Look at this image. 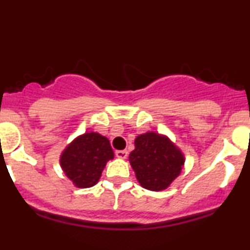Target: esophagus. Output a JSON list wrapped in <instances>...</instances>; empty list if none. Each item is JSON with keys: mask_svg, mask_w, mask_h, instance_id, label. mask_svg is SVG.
Instances as JSON below:
<instances>
[{"mask_svg": "<svg viewBox=\"0 0 250 250\" xmlns=\"http://www.w3.org/2000/svg\"><path fill=\"white\" fill-rule=\"evenodd\" d=\"M115 155H116V157H119V159L125 160V159H127L128 151L127 150H116Z\"/></svg>", "mask_w": 250, "mask_h": 250, "instance_id": "1", "label": "esophagus"}]
</instances>
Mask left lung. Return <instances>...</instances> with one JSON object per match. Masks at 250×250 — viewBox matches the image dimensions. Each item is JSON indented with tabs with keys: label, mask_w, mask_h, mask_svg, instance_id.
Here are the masks:
<instances>
[{
	"label": "left lung",
	"mask_w": 250,
	"mask_h": 250,
	"mask_svg": "<svg viewBox=\"0 0 250 250\" xmlns=\"http://www.w3.org/2000/svg\"><path fill=\"white\" fill-rule=\"evenodd\" d=\"M134 145L129 163L145 189L165 190L185 167V154L167 135L147 131L136 136Z\"/></svg>",
	"instance_id": "left-lung-1"
}]
</instances>
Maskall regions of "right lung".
I'll list each match as a JSON object with an SVG mask.
<instances>
[{
  "label": "right lung",
  "instance_id": "right-lung-1",
  "mask_svg": "<svg viewBox=\"0 0 250 250\" xmlns=\"http://www.w3.org/2000/svg\"><path fill=\"white\" fill-rule=\"evenodd\" d=\"M114 159L110 142L105 136L89 131L79 135L62 150L60 166L77 188H90L99 182L109 160Z\"/></svg>",
  "mask_w": 250,
  "mask_h": 250
}]
</instances>
